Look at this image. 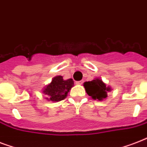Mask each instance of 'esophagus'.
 Instances as JSON below:
<instances>
[{"mask_svg": "<svg viewBox=\"0 0 147 147\" xmlns=\"http://www.w3.org/2000/svg\"><path fill=\"white\" fill-rule=\"evenodd\" d=\"M83 82H84V81L83 80H81V81H78V82H76V84L77 85H82Z\"/></svg>", "mask_w": 147, "mask_h": 147, "instance_id": "esophagus-1", "label": "esophagus"}]
</instances>
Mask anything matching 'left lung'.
Listing matches in <instances>:
<instances>
[{
  "mask_svg": "<svg viewBox=\"0 0 147 147\" xmlns=\"http://www.w3.org/2000/svg\"><path fill=\"white\" fill-rule=\"evenodd\" d=\"M85 91L89 96L94 100H102L107 97V92L111 91V88L106 86L100 78H95L91 82L84 83Z\"/></svg>",
  "mask_w": 147,
  "mask_h": 147,
  "instance_id": "8db88e82",
  "label": "left lung"
}]
</instances>
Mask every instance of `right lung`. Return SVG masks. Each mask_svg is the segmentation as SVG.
<instances>
[{
    "mask_svg": "<svg viewBox=\"0 0 147 147\" xmlns=\"http://www.w3.org/2000/svg\"><path fill=\"white\" fill-rule=\"evenodd\" d=\"M74 86V81L71 78L64 80L62 76H56L53 78L52 82L47 85L43 90L47 94V99L53 101H60L67 96L68 92Z\"/></svg>",
    "mask_w": 147,
    "mask_h": 147,
    "instance_id": "right-lung-1",
    "label": "right lung"
}]
</instances>
